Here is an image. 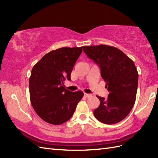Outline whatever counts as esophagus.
<instances>
[{
  "label": "esophagus",
  "mask_w": 158,
  "mask_h": 158,
  "mask_svg": "<svg viewBox=\"0 0 158 158\" xmlns=\"http://www.w3.org/2000/svg\"><path fill=\"white\" fill-rule=\"evenodd\" d=\"M84 96L86 97V98H89V97H91L92 96V94H89L84 93Z\"/></svg>",
  "instance_id": "esophagus-1"
}]
</instances>
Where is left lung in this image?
Returning <instances> with one entry per match:
<instances>
[{
    "instance_id": "8db88e82",
    "label": "left lung",
    "mask_w": 158,
    "mask_h": 158,
    "mask_svg": "<svg viewBox=\"0 0 158 158\" xmlns=\"http://www.w3.org/2000/svg\"><path fill=\"white\" fill-rule=\"evenodd\" d=\"M87 56L99 66L108 98L97 96L100 106L94 110L96 118L105 124H114L123 120L135 105L139 74L135 63L115 47L100 45L84 46Z\"/></svg>"
}]
</instances>
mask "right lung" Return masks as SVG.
Here are the masks:
<instances>
[{
    "label": "right lung",
    "instance_id": "add662e5",
    "mask_svg": "<svg viewBox=\"0 0 158 158\" xmlns=\"http://www.w3.org/2000/svg\"><path fill=\"white\" fill-rule=\"evenodd\" d=\"M83 47L62 48L47 53L33 66L29 79L30 98L33 109L45 122L60 125L69 120L81 100V91L64 88Z\"/></svg>",
    "mask_w": 158,
    "mask_h": 158
}]
</instances>
